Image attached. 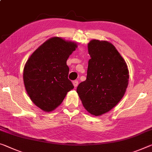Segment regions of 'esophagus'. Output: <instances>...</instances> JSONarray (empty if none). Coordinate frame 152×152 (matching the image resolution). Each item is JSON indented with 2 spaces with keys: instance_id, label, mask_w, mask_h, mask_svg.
I'll return each mask as SVG.
<instances>
[{
  "instance_id": "1",
  "label": "esophagus",
  "mask_w": 152,
  "mask_h": 152,
  "mask_svg": "<svg viewBox=\"0 0 152 152\" xmlns=\"http://www.w3.org/2000/svg\"><path fill=\"white\" fill-rule=\"evenodd\" d=\"M72 83H73V85L74 86V87H76V86H78V81L77 80H74L73 82H72Z\"/></svg>"
}]
</instances>
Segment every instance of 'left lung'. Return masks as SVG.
<instances>
[{"mask_svg":"<svg viewBox=\"0 0 152 152\" xmlns=\"http://www.w3.org/2000/svg\"><path fill=\"white\" fill-rule=\"evenodd\" d=\"M89 59L85 81L77 93L84 107L95 116L105 114L123 97L129 84L126 64L112 44L93 40L88 44Z\"/></svg>","mask_w":152,"mask_h":152,"instance_id":"obj_1","label":"left lung"}]
</instances>
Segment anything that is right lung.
Wrapping results in <instances>:
<instances>
[{"label":"right lung","instance_id":"right-lung-1","mask_svg":"<svg viewBox=\"0 0 152 152\" xmlns=\"http://www.w3.org/2000/svg\"><path fill=\"white\" fill-rule=\"evenodd\" d=\"M76 43L53 37L33 53L23 69L26 90L33 103L45 112L55 110L74 88L66 61Z\"/></svg>","mask_w":152,"mask_h":152}]
</instances>
